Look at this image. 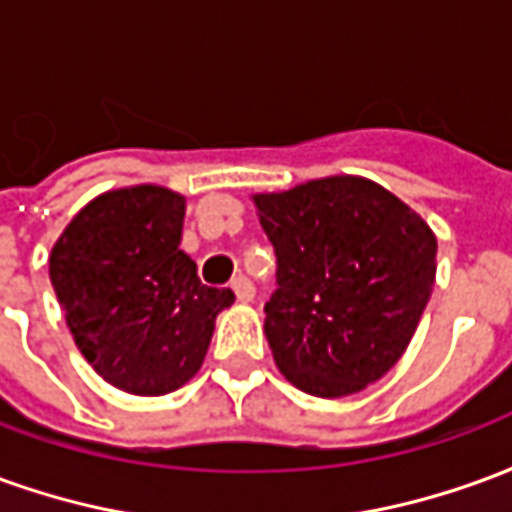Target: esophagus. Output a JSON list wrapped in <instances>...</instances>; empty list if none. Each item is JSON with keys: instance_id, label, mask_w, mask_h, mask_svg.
I'll list each match as a JSON object with an SVG mask.
<instances>
[{"instance_id": "obj_1", "label": "esophagus", "mask_w": 512, "mask_h": 512, "mask_svg": "<svg viewBox=\"0 0 512 512\" xmlns=\"http://www.w3.org/2000/svg\"><path fill=\"white\" fill-rule=\"evenodd\" d=\"M233 290H235V299L238 301H252L255 299V285H252V279L246 277H235L233 279Z\"/></svg>"}]
</instances>
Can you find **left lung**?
<instances>
[{
	"instance_id": "8db88e82",
	"label": "left lung",
	"mask_w": 512,
	"mask_h": 512,
	"mask_svg": "<svg viewBox=\"0 0 512 512\" xmlns=\"http://www.w3.org/2000/svg\"><path fill=\"white\" fill-rule=\"evenodd\" d=\"M252 200L277 255L266 337L279 373L315 397L362 392L417 332L436 235L392 191L354 175Z\"/></svg>"
}]
</instances>
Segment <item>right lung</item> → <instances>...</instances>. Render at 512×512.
<instances>
[{"label":"right lung","mask_w":512,"mask_h":512,"mask_svg":"<svg viewBox=\"0 0 512 512\" xmlns=\"http://www.w3.org/2000/svg\"><path fill=\"white\" fill-rule=\"evenodd\" d=\"M186 200L128 186L87 202L62 230L49 277L65 321L98 376L131 395H167L208 354L230 288H208L180 249Z\"/></svg>","instance_id":"right-lung-1"}]
</instances>
